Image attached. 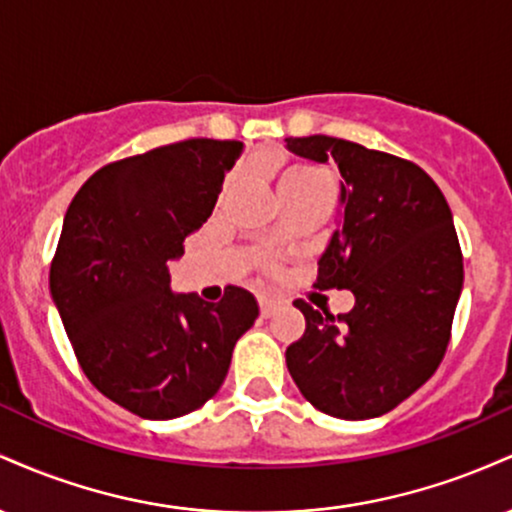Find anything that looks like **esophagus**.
Segmentation results:
<instances>
[{
    "label": "esophagus",
    "instance_id": "obj_1",
    "mask_svg": "<svg viewBox=\"0 0 512 512\" xmlns=\"http://www.w3.org/2000/svg\"><path fill=\"white\" fill-rule=\"evenodd\" d=\"M276 310V301L274 298H267V296H260V313L262 317H269Z\"/></svg>",
    "mask_w": 512,
    "mask_h": 512
}]
</instances>
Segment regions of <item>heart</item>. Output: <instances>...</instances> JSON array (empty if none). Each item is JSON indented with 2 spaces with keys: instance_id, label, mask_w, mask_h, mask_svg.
Wrapping results in <instances>:
<instances>
[{
  "instance_id": "1",
  "label": "heart",
  "mask_w": 512,
  "mask_h": 512,
  "mask_svg": "<svg viewBox=\"0 0 512 512\" xmlns=\"http://www.w3.org/2000/svg\"><path fill=\"white\" fill-rule=\"evenodd\" d=\"M308 190H332V180L327 170L298 163L286 168L279 175V195L281 192H308Z\"/></svg>"
}]
</instances>
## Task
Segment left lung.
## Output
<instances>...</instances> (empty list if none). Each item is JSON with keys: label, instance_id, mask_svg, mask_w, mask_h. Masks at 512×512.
<instances>
[{"label": "left lung", "instance_id": "1", "mask_svg": "<svg viewBox=\"0 0 512 512\" xmlns=\"http://www.w3.org/2000/svg\"><path fill=\"white\" fill-rule=\"evenodd\" d=\"M286 149L342 173L339 221L317 262V289H349L356 298L342 315L293 303L305 332L286 349V366L315 409L375 419L419 390L448 349L464 281L450 207L404 158L325 134L291 137Z\"/></svg>", "mask_w": 512, "mask_h": 512}]
</instances>
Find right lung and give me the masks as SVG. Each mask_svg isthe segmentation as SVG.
Returning <instances> with one entry per match:
<instances>
[{"label":"right lung","mask_w":512,"mask_h":512,"mask_svg":"<svg viewBox=\"0 0 512 512\" xmlns=\"http://www.w3.org/2000/svg\"><path fill=\"white\" fill-rule=\"evenodd\" d=\"M243 142L187 139L110 163L69 204L50 293L86 378L115 404L166 421L219 392L260 315L250 291L219 303L170 289L168 260L214 211Z\"/></svg>","instance_id":"add662e5"}]
</instances>
